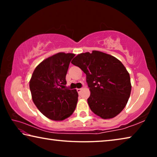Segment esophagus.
Segmentation results:
<instances>
[{
    "instance_id": "1",
    "label": "esophagus",
    "mask_w": 157,
    "mask_h": 157,
    "mask_svg": "<svg viewBox=\"0 0 157 157\" xmlns=\"http://www.w3.org/2000/svg\"><path fill=\"white\" fill-rule=\"evenodd\" d=\"M82 90V89H77V91L78 92V94H79V93L81 92Z\"/></svg>"
}]
</instances>
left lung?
<instances>
[{
	"instance_id": "8db88e82",
	"label": "left lung",
	"mask_w": 157,
	"mask_h": 157,
	"mask_svg": "<svg viewBox=\"0 0 157 157\" xmlns=\"http://www.w3.org/2000/svg\"><path fill=\"white\" fill-rule=\"evenodd\" d=\"M71 63L86 74L91 92L87 102L93 112L102 119L118 115L125 107L132 90L129 74L121 61L93 50L78 54Z\"/></svg>"
}]
</instances>
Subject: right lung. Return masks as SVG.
Segmentation results:
<instances>
[{
  "label": "right lung",
  "instance_id": "1",
  "mask_svg": "<svg viewBox=\"0 0 157 157\" xmlns=\"http://www.w3.org/2000/svg\"><path fill=\"white\" fill-rule=\"evenodd\" d=\"M73 53L58 52L39 63L30 80L32 98L42 114L52 121H62L72 115L76 108V89L66 88V75Z\"/></svg>",
  "mask_w": 157,
  "mask_h": 157
}]
</instances>
